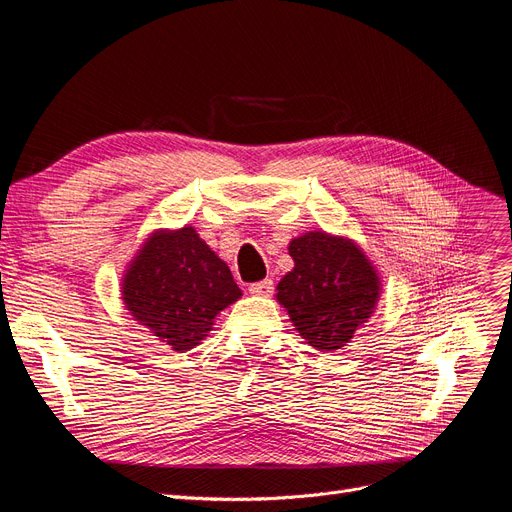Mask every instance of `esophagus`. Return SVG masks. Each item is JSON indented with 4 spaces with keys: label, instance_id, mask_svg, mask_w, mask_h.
I'll list each match as a JSON object with an SVG mask.
<instances>
[{
    "label": "esophagus",
    "instance_id": "1",
    "mask_svg": "<svg viewBox=\"0 0 512 512\" xmlns=\"http://www.w3.org/2000/svg\"><path fill=\"white\" fill-rule=\"evenodd\" d=\"M249 292L255 294V297H272L274 294V282L272 280H261L249 286Z\"/></svg>",
    "mask_w": 512,
    "mask_h": 512
}]
</instances>
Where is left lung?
<instances>
[{
	"mask_svg": "<svg viewBox=\"0 0 512 512\" xmlns=\"http://www.w3.org/2000/svg\"><path fill=\"white\" fill-rule=\"evenodd\" d=\"M288 253L294 267L276 286L278 303L307 344L338 351L375 311L378 272L351 238L321 230L292 238Z\"/></svg>",
	"mask_w": 512,
	"mask_h": 512,
	"instance_id": "left-lung-1",
	"label": "left lung"
}]
</instances>
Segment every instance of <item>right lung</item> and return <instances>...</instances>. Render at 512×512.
<instances>
[{"label": "right lung", "mask_w": 512, "mask_h": 512, "mask_svg": "<svg viewBox=\"0 0 512 512\" xmlns=\"http://www.w3.org/2000/svg\"><path fill=\"white\" fill-rule=\"evenodd\" d=\"M240 297L228 265L193 226L155 230L122 278V301L134 321L178 353L195 348L215 315Z\"/></svg>", "instance_id": "obj_1"}]
</instances>
